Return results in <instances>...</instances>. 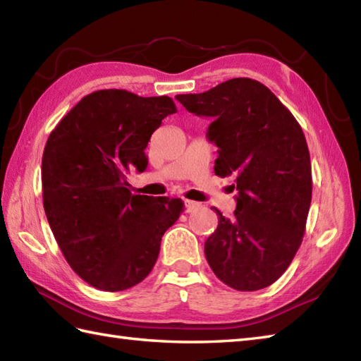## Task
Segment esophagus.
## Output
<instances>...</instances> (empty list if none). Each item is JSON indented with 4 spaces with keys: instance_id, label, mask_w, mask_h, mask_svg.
Returning a JSON list of instances; mask_svg holds the SVG:
<instances>
[{
    "instance_id": "obj_1",
    "label": "esophagus",
    "mask_w": 361,
    "mask_h": 361,
    "mask_svg": "<svg viewBox=\"0 0 361 361\" xmlns=\"http://www.w3.org/2000/svg\"><path fill=\"white\" fill-rule=\"evenodd\" d=\"M198 206H202V204L198 203V202H194V200H188V198H185V208H186V211H188V212H190V211L197 209Z\"/></svg>"
}]
</instances>
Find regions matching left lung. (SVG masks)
<instances>
[{"label":"left lung","mask_w":361,"mask_h":361,"mask_svg":"<svg viewBox=\"0 0 361 361\" xmlns=\"http://www.w3.org/2000/svg\"><path fill=\"white\" fill-rule=\"evenodd\" d=\"M189 113L209 116L219 147L214 172L235 178L233 217L204 242L217 278L234 290L271 286L287 270L307 224L312 166L307 141L293 114L264 83L229 79L200 94H176ZM234 188V186H233Z\"/></svg>","instance_id":"1"}]
</instances>
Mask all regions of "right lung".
Masks as SVG:
<instances>
[{
	"label": "right lung",
	"mask_w": 361,
	"mask_h": 361,
	"mask_svg": "<svg viewBox=\"0 0 361 361\" xmlns=\"http://www.w3.org/2000/svg\"><path fill=\"white\" fill-rule=\"evenodd\" d=\"M171 97L127 90L85 96L52 130L42 158L43 208L66 262L99 290L145 279L161 237L183 211L180 198L130 192L127 173L147 167L145 147L169 114Z\"/></svg>",
	"instance_id": "add662e5"
}]
</instances>
